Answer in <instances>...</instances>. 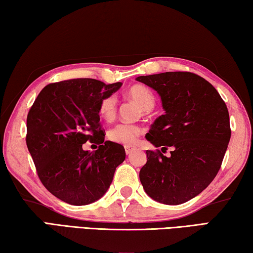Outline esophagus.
<instances>
[{"mask_svg": "<svg viewBox=\"0 0 253 253\" xmlns=\"http://www.w3.org/2000/svg\"><path fill=\"white\" fill-rule=\"evenodd\" d=\"M135 151L134 146H125V152L127 155H130V154Z\"/></svg>", "mask_w": 253, "mask_h": 253, "instance_id": "34e87169", "label": "esophagus"}]
</instances>
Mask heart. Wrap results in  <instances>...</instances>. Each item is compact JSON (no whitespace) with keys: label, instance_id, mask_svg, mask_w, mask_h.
Instances as JSON below:
<instances>
[{"label":"heart","instance_id":"1","mask_svg":"<svg viewBox=\"0 0 253 253\" xmlns=\"http://www.w3.org/2000/svg\"><path fill=\"white\" fill-rule=\"evenodd\" d=\"M127 96L140 106L144 111H149L155 106V96L148 87L144 84H134L127 90ZM99 116L106 122L113 121L117 113V98L114 95L107 96L100 101L98 108ZM142 128L131 124H117L108 130L109 140L117 144L134 145L142 134Z\"/></svg>","mask_w":253,"mask_h":253}]
</instances>
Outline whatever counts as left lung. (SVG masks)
I'll list each match as a JSON object with an SVG mask.
<instances>
[{"instance_id": "left-lung-1", "label": "left lung", "mask_w": 253, "mask_h": 253, "mask_svg": "<svg viewBox=\"0 0 253 253\" xmlns=\"http://www.w3.org/2000/svg\"><path fill=\"white\" fill-rule=\"evenodd\" d=\"M137 80L160 93L165 110L146 134L162 151H146L140 183L157 202L185 203L219 172L231 137L228 108L216 89L193 72H163ZM169 147L172 151L166 158L162 153Z\"/></svg>"}]
</instances>
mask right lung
<instances>
[{"label": "right lung", "mask_w": 253, "mask_h": 253, "mask_svg": "<svg viewBox=\"0 0 253 253\" xmlns=\"http://www.w3.org/2000/svg\"><path fill=\"white\" fill-rule=\"evenodd\" d=\"M121 85L90 78L52 83L29 110L25 139L37 174L63 202L84 205L99 200L125 160L121 144L105 140L98 113L100 101ZM87 141L99 144L97 151H84Z\"/></svg>", "instance_id": "right-lung-1"}]
</instances>
